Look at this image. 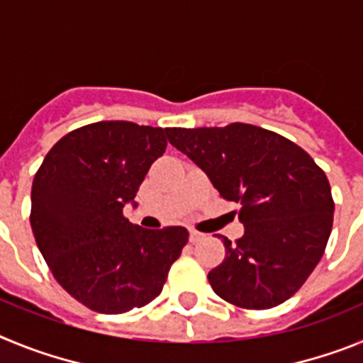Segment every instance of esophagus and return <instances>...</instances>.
<instances>
[{
  "instance_id": "34e87169",
  "label": "esophagus",
  "mask_w": 363,
  "mask_h": 363,
  "mask_svg": "<svg viewBox=\"0 0 363 363\" xmlns=\"http://www.w3.org/2000/svg\"><path fill=\"white\" fill-rule=\"evenodd\" d=\"M201 238H203V234H201V233H198V230H194V229H192L191 233H189V240H191L192 243L200 242Z\"/></svg>"
}]
</instances>
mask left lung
<instances>
[{"label": "left lung", "instance_id": "8db88e82", "mask_svg": "<svg viewBox=\"0 0 363 363\" xmlns=\"http://www.w3.org/2000/svg\"><path fill=\"white\" fill-rule=\"evenodd\" d=\"M165 133L221 198L240 203L245 233L236 243L223 236L225 259L207 277L214 293L242 309L289 300L318 265L333 229L325 172L296 143L256 125Z\"/></svg>", "mask_w": 363, "mask_h": 363}]
</instances>
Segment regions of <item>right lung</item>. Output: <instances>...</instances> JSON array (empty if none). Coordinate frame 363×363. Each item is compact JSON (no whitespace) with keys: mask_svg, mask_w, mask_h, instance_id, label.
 Segmentation results:
<instances>
[{"mask_svg":"<svg viewBox=\"0 0 363 363\" xmlns=\"http://www.w3.org/2000/svg\"><path fill=\"white\" fill-rule=\"evenodd\" d=\"M162 127L98 121L49 150L32 182L30 225L50 272L89 309L120 314L158 296L189 242L185 227L143 229L123 216L165 152Z\"/></svg>","mask_w":363,"mask_h":363,"instance_id":"obj_1","label":"right lung"}]
</instances>
